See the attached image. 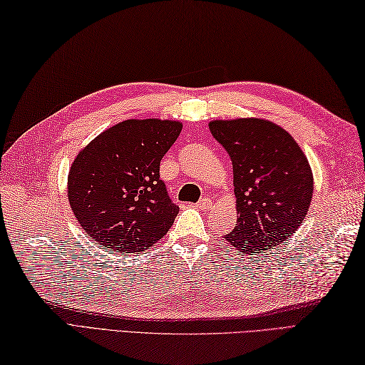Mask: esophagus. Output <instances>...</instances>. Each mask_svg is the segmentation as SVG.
I'll return each instance as SVG.
<instances>
[{
	"label": "esophagus",
	"instance_id": "34e87169",
	"mask_svg": "<svg viewBox=\"0 0 365 365\" xmlns=\"http://www.w3.org/2000/svg\"><path fill=\"white\" fill-rule=\"evenodd\" d=\"M198 207H200V210H202V211H206V210H210V207L212 206V200L211 198H202V200H200V202H198V205H197Z\"/></svg>",
	"mask_w": 365,
	"mask_h": 365
}]
</instances>
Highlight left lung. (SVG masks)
I'll return each mask as SVG.
<instances>
[{"mask_svg":"<svg viewBox=\"0 0 365 365\" xmlns=\"http://www.w3.org/2000/svg\"><path fill=\"white\" fill-rule=\"evenodd\" d=\"M212 137L233 163L237 220L225 235L242 254H264L293 236L314 195L306 154L289 133L262 118L210 123Z\"/></svg>","mask_w":365,"mask_h":365,"instance_id":"1","label":"left lung"}]
</instances>
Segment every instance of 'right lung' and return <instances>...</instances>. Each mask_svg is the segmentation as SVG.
<instances>
[{"instance_id": "right-lung-1", "label": "right lung", "mask_w": 365, "mask_h": 365, "mask_svg": "<svg viewBox=\"0 0 365 365\" xmlns=\"http://www.w3.org/2000/svg\"><path fill=\"white\" fill-rule=\"evenodd\" d=\"M182 123L125 120L99 133L73 159L69 205L99 247L135 254L167 235L180 212L160 180V160Z\"/></svg>"}]
</instances>
